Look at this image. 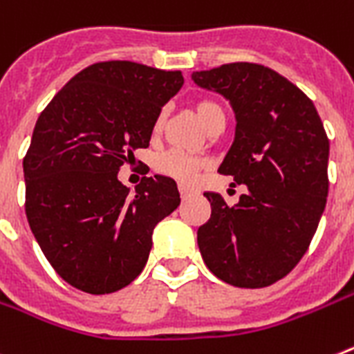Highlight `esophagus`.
I'll use <instances>...</instances> for the list:
<instances>
[{
	"label": "esophagus",
	"instance_id": "esophagus-1",
	"mask_svg": "<svg viewBox=\"0 0 354 354\" xmlns=\"http://www.w3.org/2000/svg\"><path fill=\"white\" fill-rule=\"evenodd\" d=\"M178 191H180V196H182L183 200H185V198H189V196L192 194L191 187H187V185H180V187H178Z\"/></svg>",
	"mask_w": 354,
	"mask_h": 354
}]
</instances>
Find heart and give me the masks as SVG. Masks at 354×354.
I'll return each instance as SVG.
<instances>
[{
  "label": "heart",
  "instance_id": "b5f03b06",
  "mask_svg": "<svg viewBox=\"0 0 354 354\" xmlns=\"http://www.w3.org/2000/svg\"><path fill=\"white\" fill-rule=\"evenodd\" d=\"M194 113L207 129L218 126V124H225V111H223L221 104H218L212 99L196 100ZM163 120H165V115L160 113L156 120H154V131L162 129ZM201 167H203V160L191 156V154L183 153V151H169V153L162 154L156 160V169L162 174L174 178V180L182 183L194 182L196 172L200 171Z\"/></svg>",
  "mask_w": 354,
  "mask_h": 354
}]
</instances>
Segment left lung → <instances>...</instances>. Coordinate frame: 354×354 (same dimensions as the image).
I'll return each mask as SVG.
<instances>
[{
	"instance_id": "left-lung-1",
	"label": "left lung",
	"mask_w": 354,
	"mask_h": 354,
	"mask_svg": "<svg viewBox=\"0 0 354 354\" xmlns=\"http://www.w3.org/2000/svg\"><path fill=\"white\" fill-rule=\"evenodd\" d=\"M236 113V138L219 172L246 185L228 207L216 192L198 228L207 268L237 288H264L292 272L313 239L328 198L329 140L319 113L286 77L254 62L194 71Z\"/></svg>"
}]
</instances>
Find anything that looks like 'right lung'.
I'll use <instances>...</instances> for the list:
<instances>
[{
  "instance_id": "right-lung-1",
  "label": "right lung",
  "mask_w": 354,
  "mask_h": 354,
  "mask_svg": "<svg viewBox=\"0 0 354 354\" xmlns=\"http://www.w3.org/2000/svg\"><path fill=\"white\" fill-rule=\"evenodd\" d=\"M182 86V71L95 62L35 122L23 158L26 219L44 257L77 290L104 295L133 283L154 227L180 205L171 178H142L131 194L117 174L149 147L154 120Z\"/></svg>"
}]
</instances>
